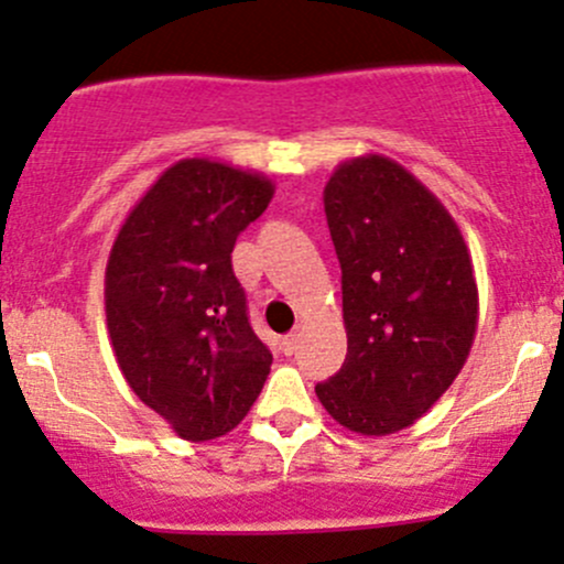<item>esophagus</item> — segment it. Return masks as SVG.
<instances>
[{"label": "esophagus", "mask_w": 564, "mask_h": 564, "mask_svg": "<svg viewBox=\"0 0 564 564\" xmlns=\"http://www.w3.org/2000/svg\"><path fill=\"white\" fill-rule=\"evenodd\" d=\"M297 344H300V333H289L281 344L283 355H294V351H297Z\"/></svg>", "instance_id": "34e87169"}]
</instances>
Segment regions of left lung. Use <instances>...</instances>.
I'll use <instances>...</instances> for the list:
<instances>
[{
    "mask_svg": "<svg viewBox=\"0 0 564 564\" xmlns=\"http://www.w3.org/2000/svg\"><path fill=\"white\" fill-rule=\"evenodd\" d=\"M324 215L340 261L346 360L316 395L355 434H395L440 401L469 357V248L445 204L384 155L340 163L324 185Z\"/></svg>",
    "mask_w": 564,
    "mask_h": 564,
    "instance_id": "8db88e82",
    "label": "left lung"
}]
</instances>
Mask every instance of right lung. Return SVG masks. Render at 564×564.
Wrapping results in <instances>:
<instances>
[{
	"instance_id": "add662e5",
	"label": "right lung",
	"mask_w": 564,
	"mask_h": 564,
	"mask_svg": "<svg viewBox=\"0 0 564 564\" xmlns=\"http://www.w3.org/2000/svg\"><path fill=\"white\" fill-rule=\"evenodd\" d=\"M275 185L209 158L169 166L124 218L106 264V324L130 390L180 440L240 425L272 355L231 270L237 237Z\"/></svg>"
}]
</instances>
